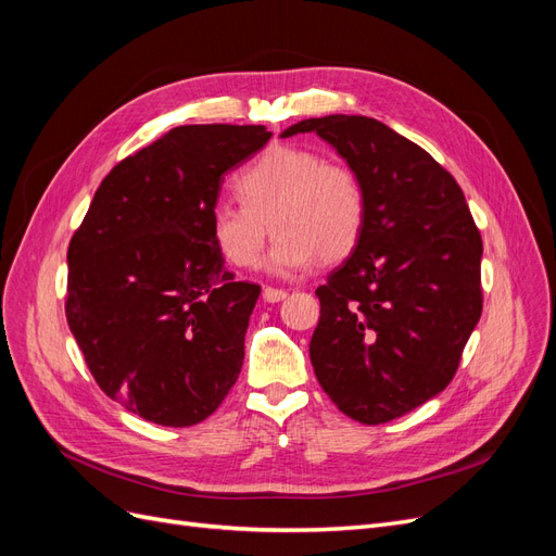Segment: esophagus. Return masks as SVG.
<instances>
[{
  "label": "esophagus",
  "mask_w": 556,
  "mask_h": 556,
  "mask_svg": "<svg viewBox=\"0 0 556 556\" xmlns=\"http://www.w3.org/2000/svg\"><path fill=\"white\" fill-rule=\"evenodd\" d=\"M262 296H264L266 304H278V301H282L285 296H288V292H285V290H276V288H264Z\"/></svg>",
  "instance_id": "34e87169"
}]
</instances>
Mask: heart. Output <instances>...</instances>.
Segmentation results:
<instances>
[{
  "label": "heart",
  "instance_id": "heart-1",
  "mask_svg": "<svg viewBox=\"0 0 556 556\" xmlns=\"http://www.w3.org/2000/svg\"><path fill=\"white\" fill-rule=\"evenodd\" d=\"M243 204L215 201L208 225L220 255L239 268L262 262L266 223L271 215L276 243L266 268L276 276H296L317 260L336 262L357 245L366 194L359 176L345 164L299 146H274L237 180Z\"/></svg>",
  "mask_w": 556,
  "mask_h": 556
}]
</instances>
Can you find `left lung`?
Returning <instances> with one entry per match:
<instances>
[{"label":"left lung","mask_w":556,"mask_h":556,"mask_svg":"<svg viewBox=\"0 0 556 556\" xmlns=\"http://www.w3.org/2000/svg\"><path fill=\"white\" fill-rule=\"evenodd\" d=\"M317 134L364 185L352 255L315 290V376L362 425L441 394L482 313V239L464 192L427 150L366 115L308 117L280 137Z\"/></svg>","instance_id":"obj_1"}]
</instances>
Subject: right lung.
<instances>
[{
	"label": "right lung",
	"mask_w": 556,
	"mask_h": 556,
	"mask_svg": "<svg viewBox=\"0 0 556 556\" xmlns=\"http://www.w3.org/2000/svg\"><path fill=\"white\" fill-rule=\"evenodd\" d=\"M264 125H182L99 185L66 252V323L104 394L162 427L206 419L237 382L260 285L211 239L225 174Z\"/></svg>",
	"instance_id": "1"
}]
</instances>
